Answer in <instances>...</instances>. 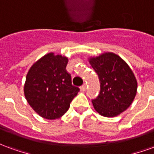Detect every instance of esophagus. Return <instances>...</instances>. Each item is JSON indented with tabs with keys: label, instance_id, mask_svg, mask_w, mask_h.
I'll list each match as a JSON object with an SVG mask.
<instances>
[{
	"label": "esophagus",
	"instance_id": "34e87169",
	"mask_svg": "<svg viewBox=\"0 0 154 154\" xmlns=\"http://www.w3.org/2000/svg\"><path fill=\"white\" fill-rule=\"evenodd\" d=\"M80 89L81 91H86V89H87V86H86V84H83V85L80 87Z\"/></svg>",
	"mask_w": 154,
	"mask_h": 154
}]
</instances>
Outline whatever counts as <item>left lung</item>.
Segmentation results:
<instances>
[{
  "label": "left lung",
  "instance_id": "8db88e82",
  "mask_svg": "<svg viewBox=\"0 0 154 154\" xmlns=\"http://www.w3.org/2000/svg\"><path fill=\"white\" fill-rule=\"evenodd\" d=\"M100 82V95L92 100L94 109L100 116L115 117L127 110L137 93L134 74L119 55L104 53L89 58Z\"/></svg>",
  "mask_w": 154,
  "mask_h": 154
}]
</instances>
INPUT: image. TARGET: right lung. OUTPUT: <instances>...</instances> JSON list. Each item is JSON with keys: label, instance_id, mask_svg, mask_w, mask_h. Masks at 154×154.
I'll use <instances>...</instances> for the list:
<instances>
[{"label": "right lung", "instance_id": "1", "mask_svg": "<svg viewBox=\"0 0 154 154\" xmlns=\"http://www.w3.org/2000/svg\"><path fill=\"white\" fill-rule=\"evenodd\" d=\"M68 58L48 53L29 68L24 93L29 106L44 119H55L63 116L79 88L72 84L66 70Z\"/></svg>", "mask_w": 154, "mask_h": 154}]
</instances>
